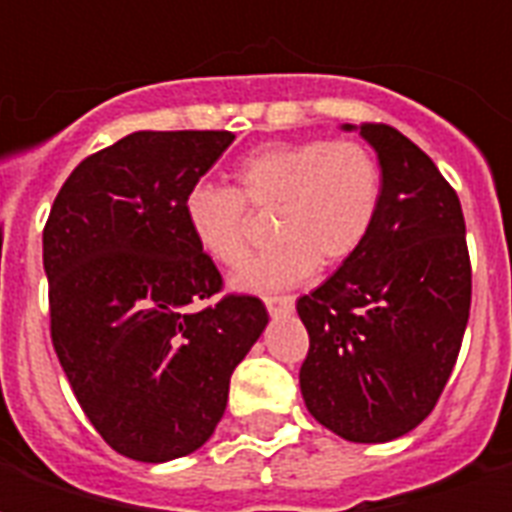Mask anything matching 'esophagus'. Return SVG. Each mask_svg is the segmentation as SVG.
Masks as SVG:
<instances>
[{
  "instance_id": "1",
  "label": "esophagus",
  "mask_w": 512,
  "mask_h": 512,
  "mask_svg": "<svg viewBox=\"0 0 512 512\" xmlns=\"http://www.w3.org/2000/svg\"><path fill=\"white\" fill-rule=\"evenodd\" d=\"M266 307L271 315H282V312H290L293 310V304H296V299L293 296H266Z\"/></svg>"
}]
</instances>
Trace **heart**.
Segmentation results:
<instances>
[{
  "mask_svg": "<svg viewBox=\"0 0 512 512\" xmlns=\"http://www.w3.org/2000/svg\"><path fill=\"white\" fill-rule=\"evenodd\" d=\"M384 178L376 153L359 139L268 142L235 167V189L197 183L183 219L205 255L235 266L249 252V209L271 213L266 252L233 274L235 290L268 293L310 279L318 266L354 257L381 211Z\"/></svg>",
  "mask_w": 512,
  "mask_h": 512,
  "instance_id": "1",
  "label": "heart"
}]
</instances>
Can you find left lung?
Here are the masks:
<instances>
[{
  "label": "left lung",
  "mask_w": 512,
  "mask_h": 512,
  "mask_svg": "<svg viewBox=\"0 0 512 512\" xmlns=\"http://www.w3.org/2000/svg\"><path fill=\"white\" fill-rule=\"evenodd\" d=\"M359 134L378 153L381 211L362 249L296 301L310 334L299 384L323 428L381 444L436 406L469 321L472 263L461 200L439 167L386 123Z\"/></svg>",
  "instance_id": "8db88e82"
}]
</instances>
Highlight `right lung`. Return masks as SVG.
Wrapping results in <instances>:
<instances>
[{"instance_id":"right-lung-1","label":"right lung","mask_w":512,"mask_h":512,"mask_svg":"<svg viewBox=\"0 0 512 512\" xmlns=\"http://www.w3.org/2000/svg\"><path fill=\"white\" fill-rule=\"evenodd\" d=\"M230 131H136L87 156L43 227L51 343L79 406L126 458L164 463L219 425L230 376L268 323L183 219ZM213 298L211 305L202 300Z\"/></svg>"}]
</instances>
